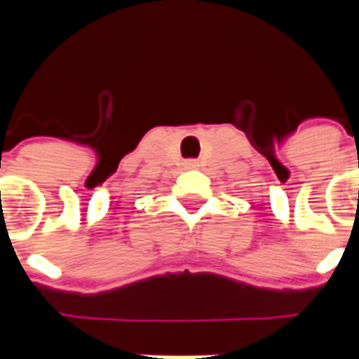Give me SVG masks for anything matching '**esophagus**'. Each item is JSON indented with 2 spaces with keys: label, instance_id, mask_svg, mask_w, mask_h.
I'll return each instance as SVG.
<instances>
[{
  "label": "esophagus",
  "instance_id": "1",
  "mask_svg": "<svg viewBox=\"0 0 359 359\" xmlns=\"http://www.w3.org/2000/svg\"><path fill=\"white\" fill-rule=\"evenodd\" d=\"M184 165H187V169H196V167H198V161H196V159H188Z\"/></svg>",
  "mask_w": 359,
  "mask_h": 359
}]
</instances>
